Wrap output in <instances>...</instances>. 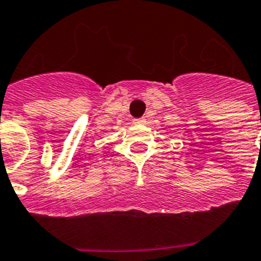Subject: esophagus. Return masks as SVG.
<instances>
[{
  "label": "esophagus",
  "instance_id": "obj_1",
  "mask_svg": "<svg viewBox=\"0 0 261 261\" xmlns=\"http://www.w3.org/2000/svg\"><path fill=\"white\" fill-rule=\"evenodd\" d=\"M135 121H136V123H137V124H141V123H144L145 119H136Z\"/></svg>",
  "mask_w": 261,
  "mask_h": 261
}]
</instances>
